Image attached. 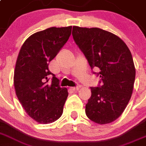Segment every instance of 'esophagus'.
Masks as SVG:
<instances>
[{
    "label": "esophagus",
    "instance_id": "obj_1",
    "mask_svg": "<svg viewBox=\"0 0 146 146\" xmlns=\"http://www.w3.org/2000/svg\"><path fill=\"white\" fill-rule=\"evenodd\" d=\"M80 87H81L80 85H77V86H76V87H72V90H73V91L78 90L80 89Z\"/></svg>",
    "mask_w": 146,
    "mask_h": 146
}]
</instances>
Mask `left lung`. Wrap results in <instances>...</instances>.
Here are the masks:
<instances>
[{"label":"left lung","mask_w":146,"mask_h":146,"mask_svg":"<svg viewBox=\"0 0 146 146\" xmlns=\"http://www.w3.org/2000/svg\"><path fill=\"white\" fill-rule=\"evenodd\" d=\"M73 40L90 66L98 68L101 85L91 87L86 104L89 119L98 124L113 122L126 109L132 94L135 68L129 48L120 38L98 28L73 26Z\"/></svg>","instance_id":"8db88e82"}]
</instances>
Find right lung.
Masks as SVG:
<instances>
[{
    "label": "right lung",
    "mask_w": 146,
    "mask_h": 146,
    "mask_svg": "<svg viewBox=\"0 0 146 146\" xmlns=\"http://www.w3.org/2000/svg\"><path fill=\"white\" fill-rule=\"evenodd\" d=\"M71 30L68 26L38 31L28 38L19 52L14 75L15 92L26 113L40 123H53L62 115L68 90L59 86L48 64L67 42Z\"/></svg>",
    "instance_id": "obj_1"
}]
</instances>
